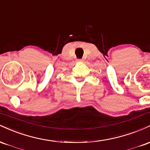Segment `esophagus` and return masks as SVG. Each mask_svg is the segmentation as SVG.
I'll list each match as a JSON object with an SVG mask.
<instances>
[{"label": "esophagus", "instance_id": "1", "mask_svg": "<svg viewBox=\"0 0 150 150\" xmlns=\"http://www.w3.org/2000/svg\"><path fill=\"white\" fill-rule=\"evenodd\" d=\"M77 62H78V63H81V62H82V60L78 59V60H77Z\"/></svg>", "mask_w": 150, "mask_h": 150}]
</instances>
